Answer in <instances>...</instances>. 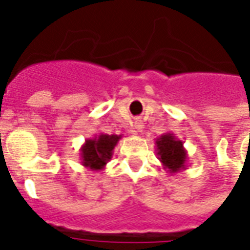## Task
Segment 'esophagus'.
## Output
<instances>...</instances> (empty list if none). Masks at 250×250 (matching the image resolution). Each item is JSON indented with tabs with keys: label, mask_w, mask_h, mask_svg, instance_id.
Here are the masks:
<instances>
[{
	"label": "esophagus",
	"mask_w": 250,
	"mask_h": 250,
	"mask_svg": "<svg viewBox=\"0 0 250 250\" xmlns=\"http://www.w3.org/2000/svg\"><path fill=\"white\" fill-rule=\"evenodd\" d=\"M134 129L137 131H142L143 130V123H142V121H135Z\"/></svg>",
	"instance_id": "1"
}]
</instances>
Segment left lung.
Instances as JSON below:
<instances>
[{
	"instance_id": "8db88e82",
	"label": "left lung",
	"mask_w": 250,
	"mask_h": 250,
	"mask_svg": "<svg viewBox=\"0 0 250 250\" xmlns=\"http://www.w3.org/2000/svg\"><path fill=\"white\" fill-rule=\"evenodd\" d=\"M156 155L163 168L171 175L181 172L187 168L188 152L184 142L173 133H164L155 139Z\"/></svg>"
}]
</instances>
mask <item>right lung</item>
Returning <instances> with one entry per match:
<instances>
[{
  "mask_svg": "<svg viewBox=\"0 0 250 250\" xmlns=\"http://www.w3.org/2000/svg\"><path fill=\"white\" fill-rule=\"evenodd\" d=\"M123 135L95 134L92 138L86 139L81 147V163L91 171H102L112 159L113 150Z\"/></svg>",
  "mask_w": 250,
  "mask_h": 250,
  "instance_id": "1",
  "label": "right lung"
}]
</instances>
